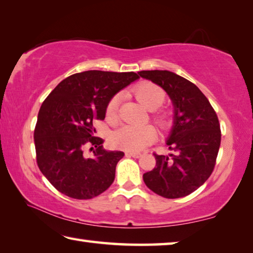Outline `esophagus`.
Instances as JSON below:
<instances>
[{
	"label": "esophagus",
	"mask_w": 253,
	"mask_h": 253,
	"mask_svg": "<svg viewBox=\"0 0 253 253\" xmlns=\"http://www.w3.org/2000/svg\"><path fill=\"white\" fill-rule=\"evenodd\" d=\"M127 157H134V158H139L141 157L140 153H134V151H127L126 153Z\"/></svg>",
	"instance_id": "34e87169"
}]
</instances>
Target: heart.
<instances>
[{
    "instance_id": "b5f03b06",
    "label": "heart",
    "mask_w": 253,
    "mask_h": 253,
    "mask_svg": "<svg viewBox=\"0 0 253 253\" xmlns=\"http://www.w3.org/2000/svg\"><path fill=\"white\" fill-rule=\"evenodd\" d=\"M134 95L139 100L141 105L153 111V121L157 125L165 129L170 124V119L167 114L156 111L165 103L166 94L164 89L158 85L151 82H141L135 86ZM121 100V96L116 94L109 99L106 106V117L111 123L117 121V109ZM157 137L155 128L150 125L147 126H131L126 125L115 132L114 144L118 148L125 149L128 151H139L144 149L146 146L151 144Z\"/></svg>"
}]
</instances>
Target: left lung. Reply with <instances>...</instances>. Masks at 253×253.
<instances>
[{
  "label": "left lung",
  "instance_id": "1",
  "mask_svg": "<svg viewBox=\"0 0 253 253\" xmlns=\"http://www.w3.org/2000/svg\"><path fill=\"white\" fill-rule=\"evenodd\" d=\"M138 74L163 87L174 107V123L167 141L174 154L154 153L156 167L142 178L155 194L181 198L203 186L213 171L221 141L218 116L194 83L169 71Z\"/></svg>",
  "mask_w": 253,
  "mask_h": 253
}]
</instances>
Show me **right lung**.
<instances>
[{"instance_id": "add662e5", "label": "right lung", "mask_w": 253, "mask_h": 253, "mask_svg": "<svg viewBox=\"0 0 253 253\" xmlns=\"http://www.w3.org/2000/svg\"><path fill=\"white\" fill-rule=\"evenodd\" d=\"M137 79L134 72L76 73L45 98L34 129L36 163L55 189L74 199H91L111 187L125 154L103 149L93 123L104 121L109 99ZM86 145L95 148L91 159L84 157Z\"/></svg>"}]
</instances>
